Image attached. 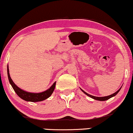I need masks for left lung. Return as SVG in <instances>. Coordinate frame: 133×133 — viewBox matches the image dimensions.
I'll list each match as a JSON object with an SVG mask.
<instances>
[{
  "instance_id": "1",
  "label": "left lung",
  "mask_w": 133,
  "mask_h": 133,
  "mask_svg": "<svg viewBox=\"0 0 133 133\" xmlns=\"http://www.w3.org/2000/svg\"><path fill=\"white\" fill-rule=\"evenodd\" d=\"M121 87L120 89H119V90H118V91H116V92H115V93H114V94H111V95H110L106 96V97H95V96L91 95H90V94H87V93H86L85 92V91L83 90L82 89H81V90H82V92H84L85 94V95H87V96H89V97H90V98H93V99H94V100H99V101H105V100H108V99L111 98V97H115V96L116 95V94H117L119 92V90H121Z\"/></svg>"
}]
</instances>
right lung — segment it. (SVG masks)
I'll use <instances>...</instances> for the list:
<instances>
[{
	"label": "right lung",
	"mask_w": 133,
	"mask_h": 133,
	"mask_svg": "<svg viewBox=\"0 0 133 133\" xmlns=\"http://www.w3.org/2000/svg\"><path fill=\"white\" fill-rule=\"evenodd\" d=\"M7 74L9 82H10V84H11V85H12V88L14 89L16 94H17V95L19 97H20L21 98L26 102H37L46 100V99H47L50 97L51 94L53 92L54 89H55L56 82H54L48 90L44 91V92L39 93H32L26 92V91L22 90V89L19 88L15 83L13 82L12 79L10 77V74H9V65H7Z\"/></svg>",
	"instance_id": "obj_1"
}]
</instances>
